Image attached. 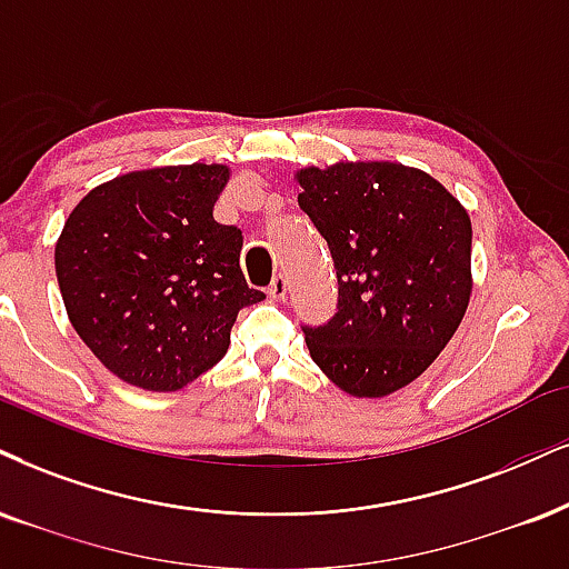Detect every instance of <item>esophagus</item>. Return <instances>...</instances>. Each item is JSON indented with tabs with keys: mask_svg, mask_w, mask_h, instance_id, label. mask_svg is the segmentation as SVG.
<instances>
[{
	"mask_svg": "<svg viewBox=\"0 0 569 569\" xmlns=\"http://www.w3.org/2000/svg\"><path fill=\"white\" fill-rule=\"evenodd\" d=\"M269 298L271 300H284L287 298V279L279 273V277H273V282L269 284Z\"/></svg>",
	"mask_w": 569,
	"mask_h": 569,
	"instance_id": "34e87169",
	"label": "esophagus"
}]
</instances>
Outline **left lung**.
<instances>
[{
    "label": "left lung",
    "mask_w": 569,
    "mask_h": 569,
    "mask_svg": "<svg viewBox=\"0 0 569 569\" xmlns=\"http://www.w3.org/2000/svg\"><path fill=\"white\" fill-rule=\"evenodd\" d=\"M298 206L338 271V313L306 327L311 359L340 390L382 398L417 380L472 296V221L419 168L356 160L296 173Z\"/></svg>",
    "instance_id": "left-lung-1"
}]
</instances>
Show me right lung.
<instances>
[{
	"instance_id": "1",
	"label": "right lung",
	"mask_w": 569,
	"mask_h": 569,
	"mask_svg": "<svg viewBox=\"0 0 569 569\" xmlns=\"http://www.w3.org/2000/svg\"><path fill=\"white\" fill-rule=\"evenodd\" d=\"M229 166L144 168L94 187L54 244L68 319L118 380L181 390L216 367L240 308L242 231L213 219Z\"/></svg>"
}]
</instances>
